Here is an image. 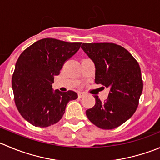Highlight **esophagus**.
<instances>
[{"label": "esophagus", "instance_id": "1", "mask_svg": "<svg viewBox=\"0 0 160 160\" xmlns=\"http://www.w3.org/2000/svg\"><path fill=\"white\" fill-rule=\"evenodd\" d=\"M83 95H84V94H83V93H81V92L78 93V97L79 98H82Z\"/></svg>", "mask_w": 160, "mask_h": 160}]
</instances>
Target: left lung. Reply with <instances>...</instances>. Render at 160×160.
Masks as SVG:
<instances>
[{
	"mask_svg": "<svg viewBox=\"0 0 160 160\" xmlns=\"http://www.w3.org/2000/svg\"><path fill=\"white\" fill-rule=\"evenodd\" d=\"M95 66V83L110 89L108 98L86 111L98 128L111 130L123 124L135 112L143 90L138 62L128 50L113 43H83L81 46Z\"/></svg>",
	"mask_w": 160,
	"mask_h": 160,
	"instance_id": "1",
	"label": "left lung"
}]
</instances>
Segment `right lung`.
Segmentation results:
<instances>
[{
    "label": "right lung",
    "mask_w": 160,
    "mask_h": 160,
    "mask_svg": "<svg viewBox=\"0 0 160 160\" xmlns=\"http://www.w3.org/2000/svg\"><path fill=\"white\" fill-rule=\"evenodd\" d=\"M80 45L81 43L44 38L18 57L12 76V89L17 108L29 123L47 128L58 123L68 102L77 98L75 91H53L52 83L65 62L77 53Z\"/></svg>",
    "instance_id": "1"
}]
</instances>
